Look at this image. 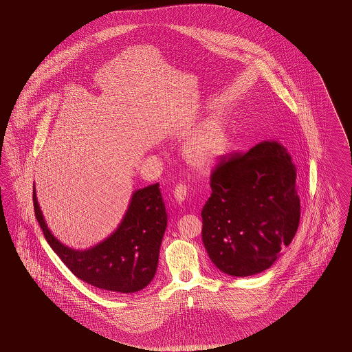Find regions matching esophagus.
Instances as JSON below:
<instances>
[{
  "instance_id": "obj_1",
  "label": "esophagus",
  "mask_w": 352,
  "mask_h": 352,
  "mask_svg": "<svg viewBox=\"0 0 352 352\" xmlns=\"http://www.w3.org/2000/svg\"><path fill=\"white\" fill-rule=\"evenodd\" d=\"M187 197V187L184 184H178L174 188V198L178 203H182Z\"/></svg>"
}]
</instances>
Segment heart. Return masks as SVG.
I'll return each mask as SVG.
<instances>
[{"label": "heart", "mask_w": 352, "mask_h": 352, "mask_svg": "<svg viewBox=\"0 0 352 352\" xmlns=\"http://www.w3.org/2000/svg\"><path fill=\"white\" fill-rule=\"evenodd\" d=\"M231 135L218 120H208L191 134L184 146V157L191 168L208 171L228 153Z\"/></svg>", "instance_id": "obj_1"}]
</instances>
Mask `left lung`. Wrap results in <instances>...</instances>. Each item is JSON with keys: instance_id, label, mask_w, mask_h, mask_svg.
I'll use <instances>...</instances> for the list:
<instances>
[{"instance_id": "8db88e82", "label": "left lung", "mask_w": 352, "mask_h": 352, "mask_svg": "<svg viewBox=\"0 0 352 352\" xmlns=\"http://www.w3.org/2000/svg\"><path fill=\"white\" fill-rule=\"evenodd\" d=\"M296 166L277 141L220 160L201 210V240L221 272L247 277L270 268L297 232Z\"/></svg>"}]
</instances>
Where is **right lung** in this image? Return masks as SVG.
<instances>
[{
  "instance_id": "add662e5",
  "label": "right lung",
  "mask_w": 352,
  "mask_h": 352,
  "mask_svg": "<svg viewBox=\"0 0 352 352\" xmlns=\"http://www.w3.org/2000/svg\"><path fill=\"white\" fill-rule=\"evenodd\" d=\"M34 212L43 234L78 278L101 290L134 293L151 284L168 226L160 184L137 190L118 230L87 251L63 245L51 234L33 191Z\"/></svg>"
}]
</instances>
